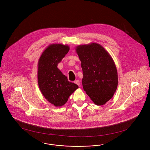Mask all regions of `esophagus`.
<instances>
[{"mask_svg":"<svg viewBox=\"0 0 150 150\" xmlns=\"http://www.w3.org/2000/svg\"><path fill=\"white\" fill-rule=\"evenodd\" d=\"M74 83H75L76 84H77L78 86H80V81H79V80H75V81H74Z\"/></svg>","mask_w":150,"mask_h":150,"instance_id":"1","label":"esophagus"}]
</instances>
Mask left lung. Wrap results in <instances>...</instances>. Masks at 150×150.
Listing matches in <instances>:
<instances>
[{
	"label": "left lung",
	"instance_id": "1",
	"mask_svg": "<svg viewBox=\"0 0 150 150\" xmlns=\"http://www.w3.org/2000/svg\"><path fill=\"white\" fill-rule=\"evenodd\" d=\"M75 50L81 61L84 90L94 104L105 105L112 98L118 84L112 58L97 43L79 45Z\"/></svg>",
	"mask_w": 150,
	"mask_h": 150
}]
</instances>
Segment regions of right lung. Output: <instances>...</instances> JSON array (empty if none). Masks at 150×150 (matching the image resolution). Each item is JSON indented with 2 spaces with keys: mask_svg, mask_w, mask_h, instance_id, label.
I'll return each instance as SVG.
<instances>
[{
  "mask_svg": "<svg viewBox=\"0 0 150 150\" xmlns=\"http://www.w3.org/2000/svg\"><path fill=\"white\" fill-rule=\"evenodd\" d=\"M67 45L52 44L43 51L38 64V82L44 97L56 107H61L79 88L68 81L57 67L69 52Z\"/></svg>",
  "mask_w": 150,
  "mask_h": 150,
  "instance_id": "add662e5",
  "label": "right lung"
}]
</instances>
